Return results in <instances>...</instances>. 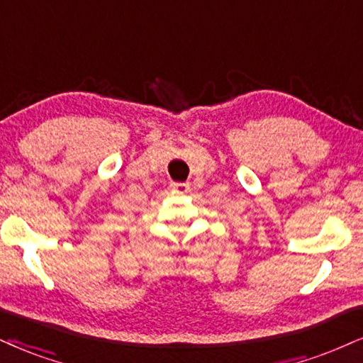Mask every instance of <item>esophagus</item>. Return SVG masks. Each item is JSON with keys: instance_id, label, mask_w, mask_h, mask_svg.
I'll return each mask as SVG.
<instances>
[{"instance_id": "1", "label": "esophagus", "mask_w": 363, "mask_h": 363, "mask_svg": "<svg viewBox=\"0 0 363 363\" xmlns=\"http://www.w3.org/2000/svg\"><path fill=\"white\" fill-rule=\"evenodd\" d=\"M169 189L173 191H177V194H186V191L190 190V185L189 183H172L169 185Z\"/></svg>"}]
</instances>
